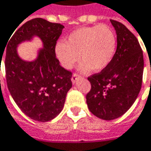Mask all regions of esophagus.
Wrapping results in <instances>:
<instances>
[{"label":"esophagus","mask_w":151,"mask_h":151,"mask_svg":"<svg viewBox=\"0 0 151 151\" xmlns=\"http://www.w3.org/2000/svg\"><path fill=\"white\" fill-rule=\"evenodd\" d=\"M79 78H81V77L78 75V73H73V76H72V82H73V84H76V82H77Z\"/></svg>","instance_id":"1"}]
</instances>
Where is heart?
<instances>
[{"instance_id":"1","label":"heart","mask_w":151,"mask_h":151,"mask_svg":"<svg viewBox=\"0 0 151 151\" xmlns=\"http://www.w3.org/2000/svg\"><path fill=\"white\" fill-rule=\"evenodd\" d=\"M116 49V37L109 25L82 27L73 31L67 42H58L55 55L61 66L70 69L81 60V70L100 72L109 65Z\"/></svg>"}]
</instances>
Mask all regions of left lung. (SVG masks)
<instances>
[{"label": "left lung", "instance_id": "8db88e82", "mask_svg": "<svg viewBox=\"0 0 151 151\" xmlns=\"http://www.w3.org/2000/svg\"><path fill=\"white\" fill-rule=\"evenodd\" d=\"M117 35V49L109 65L88 78L91 84L86 102L96 117L105 120L123 115L141 90L144 56L137 37L121 23L110 19Z\"/></svg>", "mask_w": 151, "mask_h": 151}]
</instances>
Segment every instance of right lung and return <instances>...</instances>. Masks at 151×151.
Listing matches in <instances>:
<instances>
[{
	"label": "right lung",
	"mask_w": 151,
	"mask_h": 151,
	"mask_svg": "<svg viewBox=\"0 0 151 151\" xmlns=\"http://www.w3.org/2000/svg\"><path fill=\"white\" fill-rule=\"evenodd\" d=\"M63 28L58 23L33 19L14 31L4 49L9 92L23 113L37 121L46 122L55 118L62 110L66 96L72 88V73L60 67L55 51ZM34 36L40 38L44 48L40 50L35 61L25 62L18 56L17 47Z\"/></svg>",
	"instance_id": "add662e5"
}]
</instances>
